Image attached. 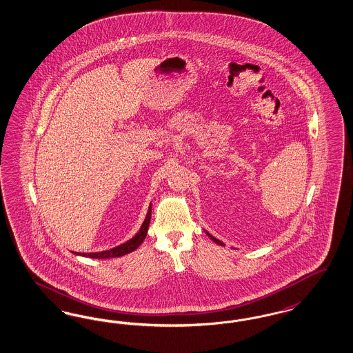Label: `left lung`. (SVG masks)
Returning <instances> with one entry per match:
<instances>
[{
  "mask_svg": "<svg viewBox=\"0 0 353 353\" xmlns=\"http://www.w3.org/2000/svg\"><path fill=\"white\" fill-rule=\"evenodd\" d=\"M206 234H208V236H209V238H210V239L214 240V241H215V243H216V244H219V245H225V244H223V243H222V241H221V240L215 239V238H214V236H212V235H210V234H209V232H206Z\"/></svg>",
  "mask_w": 353,
  "mask_h": 353,
  "instance_id": "left-lung-1",
  "label": "left lung"
}]
</instances>
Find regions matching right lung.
Returning <instances> with one entry per match:
<instances>
[{
	"label": "right lung",
	"mask_w": 353,
	"mask_h": 353,
	"mask_svg": "<svg viewBox=\"0 0 353 353\" xmlns=\"http://www.w3.org/2000/svg\"><path fill=\"white\" fill-rule=\"evenodd\" d=\"M150 221H151V206L148 209L147 212V216L141 225L139 232L132 238V239L128 240L126 243L112 248L109 251H102V252H96V254H81V256H88V257H93V259H109V257H119V256H123V254H130L132 251H135L145 238L147 235V231H148V226H150Z\"/></svg>",
	"instance_id": "add662e5"
}]
</instances>
